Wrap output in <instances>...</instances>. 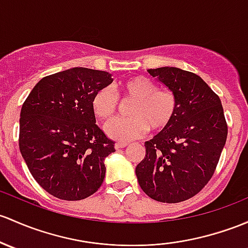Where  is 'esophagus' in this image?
Returning a JSON list of instances; mask_svg holds the SVG:
<instances>
[{
  "label": "esophagus",
  "mask_w": 248,
  "mask_h": 248,
  "mask_svg": "<svg viewBox=\"0 0 248 248\" xmlns=\"http://www.w3.org/2000/svg\"><path fill=\"white\" fill-rule=\"evenodd\" d=\"M129 145V142H126V141H119L115 144V147L116 148H124V147H127V146Z\"/></svg>",
  "instance_id": "1"
}]
</instances>
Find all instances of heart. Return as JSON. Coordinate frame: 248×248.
I'll return each instance as SVG.
<instances>
[{
    "instance_id": "heart-1",
    "label": "heart",
    "mask_w": 248,
    "mask_h": 248,
    "mask_svg": "<svg viewBox=\"0 0 248 248\" xmlns=\"http://www.w3.org/2000/svg\"><path fill=\"white\" fill-rule=\"evenodd\" d=\"M119 96L124 101H133L131 116L116 119L106 124V132L116 140H132L141 137L148 129L159 133L171 126L177 110L178 97L171 89H159L150 78L137 76L117 84ZM119 97L110 88H101L91 98V109L101 120H110L119 108Z\"/></svg>"
}]
</instances>
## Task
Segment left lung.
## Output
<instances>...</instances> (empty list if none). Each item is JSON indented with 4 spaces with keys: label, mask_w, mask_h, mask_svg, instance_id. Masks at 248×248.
Listing matches in <instances>:
<instances>
[{
    "label": "left lung",
    "mask_w": 248,
    "mask_h": 248,
    "mask_svg": "<svg viewBox=\"0 0 248 248\" xmlns=\"http://www.w3.org/2000/svg\"><path fill=\"white\" fill-rule=\"evenodd\" d=\"M148 72L176 93L178 110L169 128L145 142L135 173L151 199L183 202L212 179L227 140V122L220 97L200 76L177 67Z\"/></svg>",
    "instance_id": "8db88e82"
}]
</instances>
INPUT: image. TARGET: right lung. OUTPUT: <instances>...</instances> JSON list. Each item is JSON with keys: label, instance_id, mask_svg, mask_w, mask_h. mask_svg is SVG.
<instances>
[{"label": "right lung", "instance_id": "add662e5", "mask_svg": "<svg viewBox=\"0 0 248 248\" xmlns=\"http://www.w3.org/2000/svg\"><path fill=\"white\" fill-rule=\"evenodd\" d=\"M113 82L106 71L74 67L44 77L22 104L19 147L36 183L57 199L95 194L115 142L96 124L91 98Z\"/></svg>", "mask_w": 248, "mask_h": 248}]
</instances>
